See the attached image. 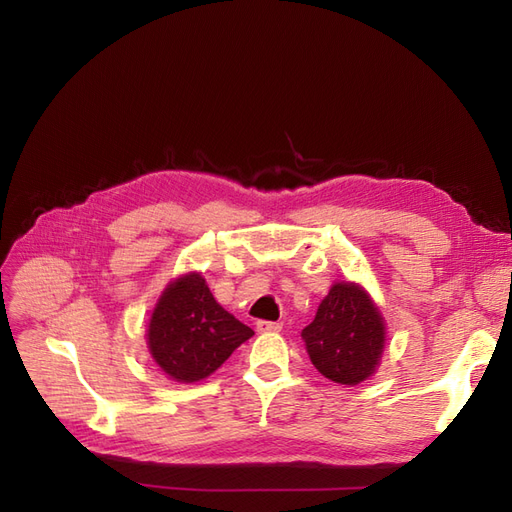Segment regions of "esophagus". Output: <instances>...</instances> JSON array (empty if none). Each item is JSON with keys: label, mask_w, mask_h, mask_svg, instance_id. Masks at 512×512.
I'll use <instances>...</instances> for the list:
<instances>
[{"label": "esophagus", "mask_w": 512, "mask_h": 512, "mask_svg": "<svg viewBox=\"0 0 512 512\" xmlns=\"http://www.w3.org/2000/svg\"><path fill=\"white\" fill-rule=\"evenodd\" d=\"M256 329L260 333H267V331H280L282 329V322H271V320H258L256 322Z\"/></svg>", "instance_id": "esophagus-1"}]
</instances>
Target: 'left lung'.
<instances>
[{
  "label": "left lung",
  "instance_id": "1",
  "mask_svg": "<svg viewBox=\"0 0 512 512\" xmlns=\"http://www.w3.org/2000/svg\"><path fill=\"white\" fill-rule=\"evenodd\" d=\"M314 367L339 384L367 380L380 361L384 324L378 307L354 284H335L303 329Z\"/></svg>",
  "mask_w": 512,
  "mask_h": 512
}]
</instances>
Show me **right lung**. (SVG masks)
Segmentation results:
<instances>
[{
    "label": "right lung",
    "instance_id": "add662e5",
    "mask_svg": "<svg viewBox=\"0 0 512 512\" xmlns=\"http://www.w3.org/2000/svg\"><path fill=\"white\" fill-rule=\"evenodd\" d=\"M254 331L213 299L203 275L179 277L149 322V350L166 376L198 382L211 376Z\"/></svg>",
    "mask_w": 512,
    "mask_h": 512
}]
</instances>
